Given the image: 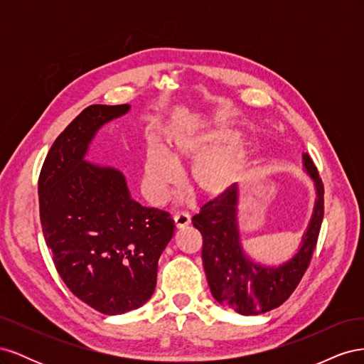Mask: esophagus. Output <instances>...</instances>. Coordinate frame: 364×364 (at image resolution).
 <instances>
[{
    "mask_svg": "<svg viewBox=\"0 0 364 364\" xmlns=\"http://www.w3.org/2000/svg\"><path fill=\"white\" fill-rule=\"evenodd\" d=\"M173 220H174L176 228H179V229L188 226L191 223V218H190V215L186 214V213H176Z\"/></svg>",
    "mask_w": 364,
    "mask_h": 364,
    "instance_id": "obj_1",
    "label": "esophagus"
}]
</instances>
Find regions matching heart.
Here are the masks:
<instances>
[{
	"label": "heart",
	"mask_w": 364,
	"mask_h": 364,
	"mask_svg": "<svg viewBox=\"0 0 364 364\" xmlns=\"http://www.w3.org/2000/svg\"><path fill=\"white\" fill-rule=\"evenodd\" d=\"M240 139L237 127L215 124L173 139L168 151L150 142L142 158V190L151 202H161L178 182L176 165L193 161L190 185L206 199H218L230 191L252 162L250 149Z\"/></svg>",
	"instance_id": "heart-1"
}]
</instances>
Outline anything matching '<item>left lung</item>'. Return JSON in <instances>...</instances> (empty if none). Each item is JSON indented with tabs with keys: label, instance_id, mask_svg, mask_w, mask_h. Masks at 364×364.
I'll return each instance as SVG.
<instances>
[{
	"label": "left lung",
	"instance_id": "1",
	"mask_svg": "<svg viewBox=\"0 0 364 364\" xmlns=\"http://www.w3.org/2000/svg\"><path fill=\"white\" fill-rule=\"evenodd\" d=\"M302 170L314 186L313 214L299 246L281 262H261L245 249L238 222L237 186L222 199L208 202L193 217L194 228L203 237L202 259L208 285L220 305L241 316H258L282 305L301 282L323 220V185L306 153L302 155Z\"/></svg>",
	"mask_w": 364,
	"mask_h": 364
}]
</instances>
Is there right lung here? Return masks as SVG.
Wrapping results in <instances>:
<instances>
[{
	"instance_id": "add662e5",
	"label": "right lung",
	"mask_w": 364,
	"mask_h": 364,
	"mask_svg": "<svg viewBox=\"0 0 364 364\" xmlns=\"http://www.w3.org/2000/svg\"><path fill=\"white\" fill-rule=\"evenodd\" d=\"M129 111L130 105L87 106L54 141L38 185L43 237L60 278L107 316L150 299L174 235L168 213L132 199L123 171L86 159L98 130Z\"/></svg>"
}]
</instances>
